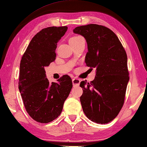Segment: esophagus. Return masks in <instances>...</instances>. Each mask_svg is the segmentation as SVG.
<instances>
[{
	"mask_svg": "<svg viewBox=\"0 0 147 147\" xmlns=\"http://www.w3.org/2000/svg\"><path fill=\"white\" fill-rule=\"evenodd\" d=\"M73 84L74 86H78L80 84V80L78 78H73Z\"/></svg>",
	"mask_w": 147,
	"mask_h": 147,
	"instance_id": "1",
	"label": "esophagus"
}]
</instances>
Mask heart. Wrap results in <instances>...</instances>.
<instances>
[{"instance_id":"obj_1","label":"heart","mask_w":147,"mask_h":147,"mask_svg":"<svg viewBox=\"0 0 147 147\" xmlns=\"http://www.w3.org/2000/svg\"><path fill=\"white\" fill-rule=\"evenodd\" d=\"M82 38H83L80 36H74L71 37V38H70L69 42H71V41H77L78 40H80V39H82Z\"/></svg>"}]
</instances>
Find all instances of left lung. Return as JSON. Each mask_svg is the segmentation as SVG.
Listing matches in <instances>:
<instances>
[{
    "instance_id": "1",
    "label": "left lung",
    "mask_w": 147,
    "mask_h": 147,
    "mask_svg": "<svg viewBox=\"0 0 147 147\" xmlns=\"http://www.w3.org/2000/svg\"><path fill=\"white\" fill-rule=\"evenodd\" d=\"M73 32L85 38L86 65L96 69L94 80L80 82L83 111L92 122L107 124L117 116L124 103L129 79L126 52L115 32L103 25H82Z\"/></svg>"
}]
</instances>
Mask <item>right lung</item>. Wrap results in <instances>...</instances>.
I'll list each match as a JSON object with an SVG mask.
<instances>
[{"label": "right lung", "mask_w": 147, "mask_h": 147, "mask_svg": "<svg viewBox=\"0 0 147 147\" xmlns=\"http://www.w3.org/2000/svg\"><path fill=\"white\" fill-rule=\"evenodd\" d=\"M67 30V26L42 29L32 38L21 60L18 86L23 105L32 119L42 124L60 115L73 87L67 74L58 82L50 83L44 70L55 61L57 43Z\"/></svg>", "instance_id": "obj_1"}]
</instances>
